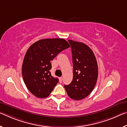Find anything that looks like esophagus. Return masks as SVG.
<instances>
[{"instance_id": "esophagus-1", "label": "esophagus", "mask_w": 127, "mask_h": 127, "mask_svg": "<svg viewBox=\"0 0 127 127\" xmlns=\"http://www.w3.org/2000/svg\"><path fill=\"white\" fill-rule=\"evenodd\" d=\"M62 80H63V78H62V77H59V82H60V83H62Z\"/></svg>"}]
</instances>
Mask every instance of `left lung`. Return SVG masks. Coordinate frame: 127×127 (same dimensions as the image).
Masks as SVG:
<instances>
[{
	"mask_svg": "<svg viewBox=\"0 0 127 127\" xmlns=\"http://www.w3.org/2000/svg\"><path fill=\"white\" fill-rule=\"evenodd\" d=\"M71 45L73 76L71 84L64 85L68 96L74 100L85 98L95 87L98 64L92 49L85 44L69 39Z\"/></svg>",
	"mask_w": 127,
	"mask_h": 127,
	"instance_id": "left-lung-1",
	"label": "left lung"
}]
</instances>
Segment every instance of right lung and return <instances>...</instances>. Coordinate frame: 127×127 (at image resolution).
Wrapping results in <instances>:
<instances>
[{
	"instance_id": "add662e5",
	"label": "right lung",
	"mask_w": 127,
	"mask_h": 127,
	"mask_svg": "<svg viewBox=\"0 0 127 127\" xmlns=\"http://www.w3.org/2000/svg\"><path fill=\"white\" fill-rule=\"evenodd\" d=\"M70 47L63 38L43 39L32 45L24 57L22 75L26 86L34 95L47 97L59 82L51 76V61Z\"/></svg>"
}]
</instances>
